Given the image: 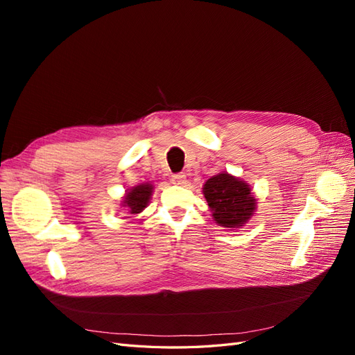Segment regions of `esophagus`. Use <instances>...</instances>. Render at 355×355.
Listing matches in <instances>:
<instances>
[{
  "instance_id": "1",
  "label": "esophagus",
  "mask_w": 355,
  "mask_h": 355,
  "mask_svg": "<svg viewBox=\"0 0 355 355\" xmlns=\"http://www.w3.org/2000/svg\"><path fill=\"white\" fill-rule=\"evenodd\" d=\"M187 182V176L184 173H178V175H173L171 176V184L175 185H184Z\"/></svg>"
}]
</instances>
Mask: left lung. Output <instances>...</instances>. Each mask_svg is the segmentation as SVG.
<instances>
[{"mask_svg":"<svg viewBox=\"0 0 355 355\" xmlns=\"http://www.w3.org/2000/svg\"><path fill=\"white\" fill-rule=\"evenodd\" d=\"M213 220L222 228L237 230L250 220L257 209V200L245 180L228 171L211 176L202 185Z\"/></svg>","mask_w":355,"mask_h":355,"instance_id":"left-lung-1","label":"left lung"}]
</instances>
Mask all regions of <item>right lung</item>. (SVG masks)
Segmentation results:
<instances>
[{"mask_svg":"<svg viewBox=\"0 0 355 355\" xmlns=\"http://www.w3.org/2000/svg\"><path fill=\"white\" fill-rule=\"evenodd\" d=\"M153 192H154V185L149 184V182L135 185L130 189L125 191L121 201V207H124L127 213L130 214L142 213L148 207L149 201H151Z\"/></svg>","mask_w":355,"mask_h":355,"instance_id":"right-lung-1","label":"right lung"}]
</instances>
